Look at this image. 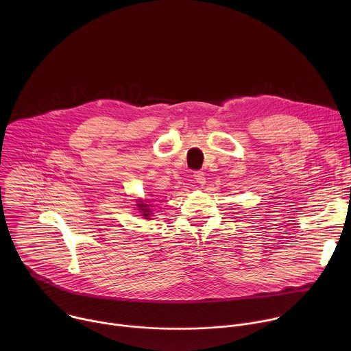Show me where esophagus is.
Returning a JSON list of instances; mask_svg holds the SVG:
<instances>
[{
	"instance_id": "esophagus-1",
	"label": "esophagus",
	"mask_w": 351,
	"mask_h": 351,
	"mask_svg": "<svg viewBox=\"0 0 351 351\" xmlns=\"http://www.w3.org/2000/svg\"><path fill=\"white\" fill-rule=\"evenodd\" d=\"M193 178H194V180H195L197 183H199V184H204V183H206V173H204L203 171H195V172L193 173Z\"/></svg>"
}]
</instances>
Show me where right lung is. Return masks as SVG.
<instances>
[{"instance_id": "add662e5", "label": "right lung", "mask_w": 351, "mask_h": 351, "mask_svg": "<svg viewBox=\"0 0 351 351\" xmlns=\"http://www.w3.org/2000/svg\"><path fill=\"white\" fill-rule=\"evenodd\" d=\"M138 204H137V207H138V210L143 213V217H149V210L147 208L148 207V204H144V203H141V202H137ZM148 219V218H147Z\"/></svg>"}]
</instances>
